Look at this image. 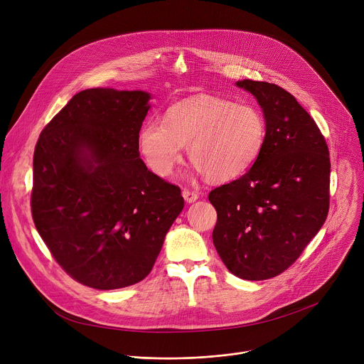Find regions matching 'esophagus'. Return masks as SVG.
<instances>
[{
	"label": "esophagus",
	"mask_w": 364,
	"mask_h": 364,
	"mask_svg": "<svg viewBox=\"0 0 364 364\" xmlns=\"http://www.w3.org/2000/svg\"><path fill=\"white\" fill-rule=\"evenodd\" d=\"M183 197L187 203H194L198 198V194L196 191H190V190H183Z\"/></svg>",
	"instance_id": "1"
}]
</instances>
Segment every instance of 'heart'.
I'll list each match as a JSON object with an SVG mask.
<instances>
[{"label":"heart","mask_w":364,"mask_h":364,"mask_svg":"<svg viewBox=\"0 0 364 364\" xmlns=\"http://www.w3.org/2000/svg\"><path fill=\"white\" fill-rule=\"evenodd\" d=\"M267 141V119L250 103L201 97L173 105L166 121L148 119L138 132V148L146 166L161 177L173 174L184 145L194 173L215 183L246 174Z\"/></svg>","instance_id":"b5f03b06"}]
</instances>
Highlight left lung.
<instances>
[{"instance_id":"1","label":"left lung","mask_w":364,"mask_h":364,"mask_svg":"<svg viewBox=\"0 0 364 364\" xmlns=\"http://www.w3.org/2000/svg\"><path fill=\"white\" fill-rule=\"evenodd\" d=\"M236 86L261 107L267 141L245 176L210 191L213 243L235 277L262 281L292 265L324 225L330 155L317 124L289 92L249 79Z\"/></svg>"}]
</instances>
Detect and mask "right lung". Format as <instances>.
<instances>
[{
	"mask_svg": "<svg viewBox=\"0 0 364 364\" xmlns=\"http://www.w3.org/2000/svg\"><path fill=\"white\" fill-rule=\"evenodd\" d=\"M149 99L145 90H82L43 129L34 149L37 232L59 265L95 289L142 281L184 207L181 190L139 159Z\"/></svg>",
	"mask_w": 364,
	"mask_h": 364,
	"instance_id": "1",
	"label": "right lung"
}]
</instances>
